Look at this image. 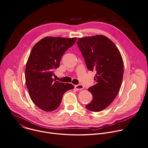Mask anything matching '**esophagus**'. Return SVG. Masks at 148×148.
<instances>
[{
    "label": "esophagus",
    "instance_id": "34e87169",
    "mask_svg": "<svg viewBox=\"0 0 148 148\" xmlns=\"http://www.w3.org/2000/svg\"><path fill=\"white\" fill-rule=\"evenodd\" d=\"M74 88H75V89H77V90H82V89H83L84 88V86H83L82 85H81V84H79V85H75V86H74Z\"/></svg>",
    "mask_w": 148,
    "mask_h": 148
}]
</instances>
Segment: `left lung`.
<instances>
[{"label": "left lung", "instance_id": "left-lung-1", "mask_svg": "<svg viewBox=\"0 0 148 148\" xmlns=\"http://www.w3.org/2000/svg\"><path fill=\"white\" fill-rule=\"evenodd\" d=\"M77 45L90 71H95V84L88 90L93 98L86 105L90 111L98 112L108 108L117 96L123 81L124 63L115 44L102 35L78 39Z\"/></svg>", "mask_w": 148, "mask_h": 148}]
</instances>
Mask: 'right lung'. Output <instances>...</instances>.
<instances>
[{
    "label": "right lung",
    "instance_id": "1",
    "mask_svg": "<svg viewBox=\"0 0 148 148\" xmlns=\"http://www.w3.org/2000/svg\"><path fill=\"white\" fill-rule=\"evenodd\" d=\"M76 40L77 38L47 36L32 49L26 64L25 83L32 101L43 111L56 109L64 93L74 88L71 84L55 81L52 76L62 56Z\"/></svg>",
    "mask_w": 148,
    "mask_h": 148
}]
</instances>
